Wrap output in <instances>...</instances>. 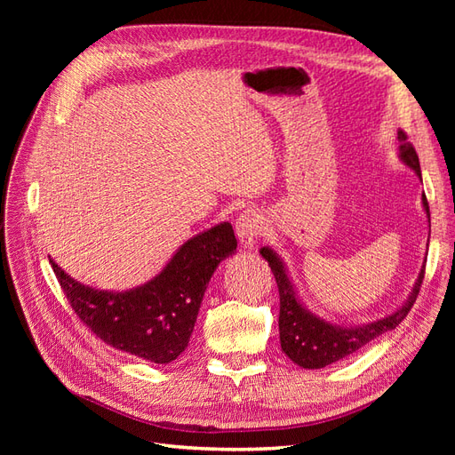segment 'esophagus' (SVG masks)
I'll return each mask as SVG.
<instances>
[{"label": "esophagus", "instance_id": "34e87169", "mask_svg": "<svg viewBox=\"0 0 455 455\" xmlns=\"http://www.w3.org/2000/svg\"><path fill=\"white\" fill-rule=\"evenodd\" d=\"M235 231H237L239 241L244 249H252L258 237L261 235V231H264V222H261V216L258 214V211H254V209L243 211L237 216Z\"/></svg>", "mask_w": 455, "mask_h": 455}]
</instances>
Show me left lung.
<instances>
[{"mask_svg": "<svg viewBox=\"0 0 455 455\" xmlns=\"http://www.w3.org/2000/svg\"><path fill=\"white\" fill-rule=\"evenodd\" d=\"M398 157L404 161V164L421 178L419 169V157L416 154L414 146L406 140V134L398 131ZM423 209L429 218V229H431V212H429V203L427 197L421 196ZM259 254L267 259V264L275 275V281H277L279 288V299H281V309H279V334H281V347L288 359L294 361L301 368H324L336 361L346 359V356L363 349L366 343L371 339L379 338L381 334L389 332V330L396 328L404 321V316L416 304V298L419 294V288L423 283L425 266L419 271V277L414 284V291L408 296L406 304L396 309L393 315L385 316L376 323H368L363 326H341L326 323L324 319L307 311L301 301L298 299L294 286L288 279L286 269L283 266L281 258L275 254L267 246L259 251Z\"/></svg>", "mask_w": 455, "mask_h": 455, "instance_id": "obj_1", "label": "left lung"}]
</instances>
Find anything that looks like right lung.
Listing matches in <instances>:
<instances>
[{
  "mask_svg": "<svg viewBox=\"0 0 455 455\" xmlns=\"http://www.w3.org/2000/svg\"><path fill=\"white\" fill-rule=\"evenodd\" d=\"M235 249L231 224H218L186 241L157 277L127 292L96 291L49 261L72 309L92 334L119 351L169 364L188 347L212 273Z\"/></svg>",
  "mask_w": 455,
  "mask_h": 455,
  "instance_id": "add662e5",
  "label": "right lung"
}]
</instances>
